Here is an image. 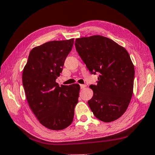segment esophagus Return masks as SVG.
I'll list each match as a JSON object with an SVG mask.
<instances>
[{
    "label": "esophagus",
    "mask_w": 155,
    "mask_h": 155,
    "mask_svg": "<svg viewBox=\"0 0 155 155\" xmlns=\"http://www.w3.org/2000/svg\"><path fill=\"white\" fill-rule=\"evenodd\" d=\"M80 86H81V89H85V87H87V85H81Z\"/></svg>",
    "instance_id": "esophagus-1"
}]
</instances>
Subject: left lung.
<instances>
[{"label":"left lung","instance_id":"1","mask_svg":"<svg viewBox=\"0 0 155 155\" xmlns=\"http://www.w3.org/2000/svg\"><path fill=\"white\" fill-rule=\"evenodd\" d=\"M76 50L91 74H100L88 104L95 117L108 123L125 113L133 94L135 70L127 50L100 35L77 38Z\"/></svg>","mask_w":155,"mask_h":155}]
</instances>
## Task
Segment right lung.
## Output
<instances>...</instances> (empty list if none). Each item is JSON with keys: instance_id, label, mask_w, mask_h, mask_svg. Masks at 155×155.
Masks as SVG:
<instances>
[{"instance_id": "obj_1", "label": "right lung", "mask_w": 155, "mask_h": 155, "mask_svg": "<svg viewBox=\"0 0 155 155\" xmlns=\"http://www.w3.org/2000/svg\"><path fill=\"white\" fill-rule=\"evenodd\" d=\"M73 44L72 38L49 41L35 47L22 74L31 110L42 125L52 130H61L71 124L78 101V84L60 87L55 82Z\"/></svg>"}]
</instances>
